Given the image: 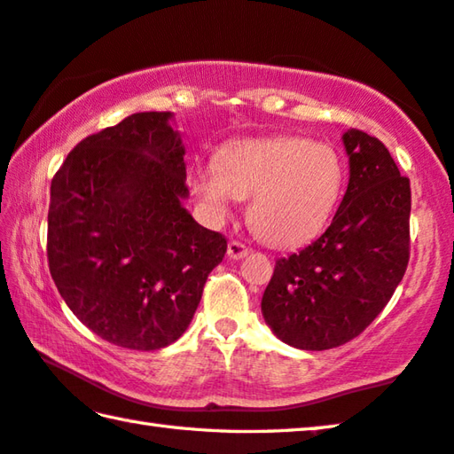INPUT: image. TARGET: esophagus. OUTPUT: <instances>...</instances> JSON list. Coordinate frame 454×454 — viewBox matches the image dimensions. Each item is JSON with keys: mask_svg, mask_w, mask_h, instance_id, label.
Returning a JSON list of instances; mask_svg holds the SVG:
<instances>
[{"mask_svg": "<svg viewBox=\"0 0 454 454\" xmlns=\"http://www.w3.org/2000/svg\"><path fill=\"white\" fill-rule=\"evenodd\" d=\"M248 252H250V248L246 244H242V242H238V240H230L228 242V255H230V258L240 260Z\"/></svg>", "mask_w": 454, "mask_h": 454, "instance_id": "esophagus-1", "label": "esophagus"}]
</instances>
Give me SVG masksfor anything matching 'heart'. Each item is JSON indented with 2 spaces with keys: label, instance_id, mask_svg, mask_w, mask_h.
Returning <instances> with one entry per match:
<instances>
[{
  "label": "heart",
  "instance_id": "b5f03b06",
  "mask_svg": "<svg viewBox=\"0 0 454 454\" xmlns=\"http://www.w3.org/2000/svg\"><path fill=\"white\" fill-rule=\"evenodd\" d=\"M341 186L343 164L335 148L303 137L230 143L218 160L191 172L192 192L212 218H224L236 200L252 196L254 232L278 248L316 236L340 200Z\"/></svg>",
  "mask_w": 454,
  "mask_h": 454
}]
</instances>
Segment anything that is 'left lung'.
Returning <instances> with one entry per match:
<instances>
[{
    "label": "left lung",
    "instance_id": "1",
    "mask_svg": "<svg viewBox=\"0 0 454 454\" xmlns=\"http://www.w3.org/2000/svg\"><path fill=\"white\" fill-rule=\"evenodd\" d=\"M349 184L332 224L298 254L276 260L262 313L279 340L324 351L351 341L383 311L405 276L411 184L379 138L343 135Z\"/></svg>",
    "mask_w": 454,
    "mask_h": 454
}]
</instances>
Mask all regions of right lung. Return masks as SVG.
I'll list each match as a JSON object with an SVG mask.
<instances>
[{
	"instance_id": "add662e5",
	"label": "right lung",
	"mask_w": 454,
	"mask_h": 454,
	"mask_svg": "<svg viewBox=\"0 0 454 454\" xmlns=\"http://www.w3.org/2000/svg\"><path fill=\"white\" fill-rule=\"evenodd\" d=\"M172 113H135L83 138L51 180L49 271L101 340L153 351L186 332L226 238L186 212Z\"/></svg>"
}]
</instances>
